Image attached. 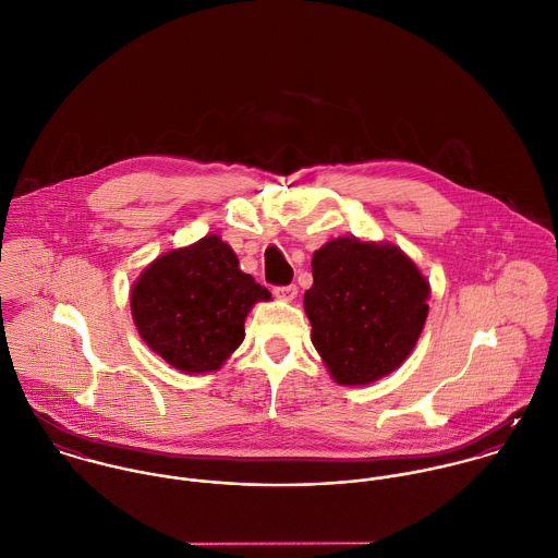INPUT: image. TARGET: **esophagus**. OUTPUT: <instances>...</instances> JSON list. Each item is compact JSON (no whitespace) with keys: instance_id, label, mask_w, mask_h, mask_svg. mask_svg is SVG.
Listing matches in <instances>:
<instances>
[{"instance_id":"obj_1","label":"esophagus","mask_w":558,"mask_h":558,"mask_svg":"<svg viewBox=\"0 0 558 558\" xmlns=\"http://www.w3.org/2000/svg\"><path fill=\"white\" fill-rule=\"evenodd\" d=\"M274 295L282 302H293L298 298V287L295 284H287V287H276Z\"/></svg>"}]
</instances>
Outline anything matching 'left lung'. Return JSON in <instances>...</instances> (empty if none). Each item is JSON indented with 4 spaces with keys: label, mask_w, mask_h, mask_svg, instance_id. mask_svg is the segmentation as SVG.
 <instances>
[{
    "label": "left lung",
    "mask_w": 558,
    "mask_h": 558,
    "mask_svg": "<svg viewBox=\"0 0 558 558\" xmlns=\"http://www.w3.org/2000/svg\"><path fill=\"white\" fill-rule=\"evenodd\" d=\"M304 295L311 340L340 386H366L397 371L418 342L432 287L395 243L338 236L313 254Z\"/></svg>",
    "instance_id": "1"
}]
</instances>
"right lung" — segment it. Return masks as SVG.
Returning a JSON list of instances; mask_svg holds the SVG:
<instances>
[{
  "label": "right lung",
  "instance_id": "add662e5",
  "mask_svg": "<svg viewBox=\"0 0 558 558\" xmlns=\"http://www.w3.org/2000/svg\"><path fill=\"white\" fill-rule=\"evenodd\" d=\"M129 300L142 340L172 368L194 375L222 368L243 342L247 313L271 293L239 269L220 234H207L157 256Z\"/></svg>",
  "mask_w": 558,
  "mask_h": 558
}]
</instances>
